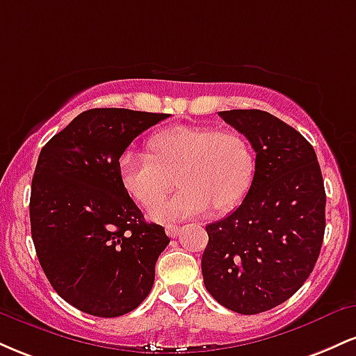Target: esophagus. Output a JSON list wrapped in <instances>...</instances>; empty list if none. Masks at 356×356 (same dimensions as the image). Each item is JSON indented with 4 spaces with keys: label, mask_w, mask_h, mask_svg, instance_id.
<instances>
[{
    "label": "esophagus",
    "mask_w": 356,
    "mask_h": 356,
    "mask_svg": "<svg viewBox=\"0 0 356 356\" xmlns=\"http://www.w3.org/2000/svg\"><path fill=\"white\" fill-rule=\"evenodd\" d=\"M165 232H167V236H169V238H177L181 229H179L177 226H174V224H170V226L165 227Z\"/></svg>",
    "instance_id": "esophagus-1"
}]
</instances>
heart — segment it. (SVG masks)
Returning <instances> with one entry per match:
<instances>
[{
    "mask_svg": "<svg viewBox=\"0 0 356 356\" xmlns=\"http://www.w3.org/2000/svg\"><path fill=\"white\" fill-rule=\"evenodd\" d=\"M149 147L152 155L125 150L118 174L127 194L144 207L156 204L176 177L181 191L150 211L159 222L195 218L211 207L218 214L234 209L254 179V149L238 130L179 125L155 134Z\"/></svg>",
    "mask_w": 356,
    "mask_h": 356,
    "instance_id": "1",
    "label": "heart"
}]
</instances>
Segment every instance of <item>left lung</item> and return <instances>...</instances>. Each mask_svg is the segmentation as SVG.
Segmentation results:
<instances>
[{"instance_id": "1", "label": "left lung", "mask_w": 356, "mask_h": 356, "mask_svg": "<svg viewBox=\"0 0 356 356\" xmlns=\"http://www.w3.org/2000/svg\"><path fill=\"white\" fill-rule=\"evenodd\" d=\"M219 117L251 142L256 170L241 206L206 226V289L241 314L284 303L308 280L325 236L326 194L316 154L298 130L263 110Z\"/></svg>"}]
</instances>
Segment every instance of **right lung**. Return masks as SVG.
Instances as JSON below:
<instances>
[{
  "label": "right lung",
  "instance_id": "1",
  "mask_svg": "<svg viewBox=\"0 0 356 356\" xmlns=\"http://www.w3.org/2000/svg\"><path fill=\"white\" fill-rule=\"evenodd\" d=\"M169 113L92 108L53 136L31 181L36 256L58 295L80 312L115 318L150 293L170 239L145 222L120 182L118 159Z\"/></svg>",
  "mask_w": 356,
  "mask_h": 356
}]
</instances>
